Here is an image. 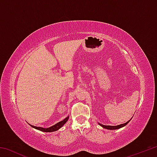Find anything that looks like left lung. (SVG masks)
<instances>
[{"label": "left lung", "mask_w": 157, "mask_h": 157, "mask_svg": "<svg viewBox=\"0 0 157 157\" xmlns=\"http://www.w3.org/2000/svg\"><path fill=\"white\" fill-rule=\"evenodd\" d=\"M130 121V120L129 121H127V123H124V124H119V125H116V126H110V125H104V124H100V123H98L100 124V126H102L103 128H105V129H120V128H121V127H124V126H125L126 124L129 123V122Z\"/></svg>", "instance_id": "8db88e82"}]
</instances>
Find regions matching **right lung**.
<instances>
[{"label":"right lung","mask_w":157,"mask_h":157,"mask_svg":"<svg viewBox=\"0 0 157 157\" xmlns=\"http://www.w3.org/2000/svg\"><path fill=\"white\" fill-rule=\"evenodd\" d=\"M68 118H69L68 116L66 117V118L63 119V121L59 122V123H57V124H54V125L48 127V128H43V127H36V126L32 125V124H30L32 127H33V128L36 129H38V130H39V131L44 132H52L57 131V130L60 129L61 127H62L63 124H64L66 122H67V121L68 120Z\"/></svg>","instance_id":"obj_1"}]
</instances>
